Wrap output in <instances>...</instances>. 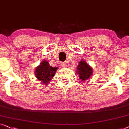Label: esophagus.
Segmentation results:
<instances>
[{
    "label": "esophagus",
    "instance_id": "34e87169",
    "mask_svg": "<svg viewBox=\"0 0 129 129\" xmlns=\"http://www.w3.org/2000/svg\"><path fill=\"white\" fill-rule=\"evenodd\" d=\"M66 66H67V63H66V62H62V63H61V66L62 68L66 67Z\"/></svg>",
    "mask_w": 129,
    "mask_h": 129
}]
</instances>
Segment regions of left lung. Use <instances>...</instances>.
Returning <instances> with one entry per match:
<instances>
[{"label": "left lung", "mask_w": 129, "mask_h": 129, "mask_svg": "<svg viewBox=\"0 0 129 129\" xmlns=\"http://www.w3.org/2000/svg\"><path fill=\"white\" fill-rule=\"evenodd\" d=\"M76 73L79 74V78L81 81H85L92 75V69L89 65L84 61V59H81L77 66Z\"/></svg>", "instance_id": "obj_1"}]
</instances>
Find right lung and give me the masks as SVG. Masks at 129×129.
<instances>
[{"mask_svg": "<svg viewBox=\"0 0 129 129\" xmlns=\"http://www.w3.org/2000/svg\"><path fill=\"white\" fill-rule=\"evenodd\" d=\"M57 69V67H52L49 66L48 62L44 60L36 68L35 75L39 81L44 82V84L48 85L55 74Z\"/></svg>", "mask_w": 129, "mask_h": 129, "instance_id": "right-lung-1", "label": "right lung"}]
</instances>
